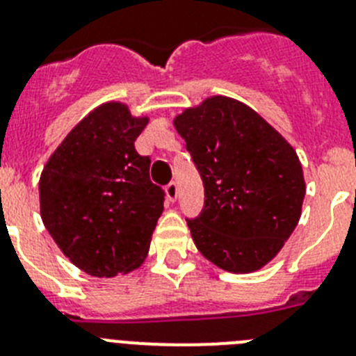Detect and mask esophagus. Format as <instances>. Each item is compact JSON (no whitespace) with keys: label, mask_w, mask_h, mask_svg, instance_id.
I'll return each instance as SVG.
<instances>
[{"label":"esophagus","mask_w":356,"mask_h":356,"mask_svg":"<svg viewBox=\"0 0 356 356\" xmlns=\"http://www.w3.org/2000/svg\"><path fill=\"white\" fill-rule=\"evenodd\" d=\"M165 194H168L169 201H176V197H178V185H176V181H171L165 187Z\"/></svg>","instance_id":"obj_1"}]
</instances>
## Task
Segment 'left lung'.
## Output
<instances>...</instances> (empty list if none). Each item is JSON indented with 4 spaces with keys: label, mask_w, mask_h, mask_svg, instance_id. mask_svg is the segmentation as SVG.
<instances>
[{
    "label": "left lung",
    "mask_w": 356,
    "mask_h": 356,
    "mask_svg": "<svg viewBox=\"0 0 356 356\" xmlns=\"http://www.w3.org/2000/svg\"><path fill=\"white\" fill-rule=\"evenodd\" d=\"M205 185V209L187 221L207 260L246 275L271 262L300 222L303 168L294 147L251 106L210 96L172 119Z\"/></svg>",
    "instance_id": "left-lung-1"
}]
</instances>
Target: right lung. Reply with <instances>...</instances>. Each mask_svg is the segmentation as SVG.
Returning a JSON list of instances; mask_svg holds the SVG:
<instances>
[{
	"label": "right lung",
	"mask_w": 356,
	"mask_h": 356,
	"mask_svg": "<svg viewBox=\"0 0 356 356\" xmlns=\"http://www.w3.org/2000/svg\"><path fill=\"white\" fill-rule=\"evenodd\" d=\"M147 122L127 103H103L65 135L40 172L44 226L62 253L96 278L139 269L163 212L149 156L134 146Z\"/></svg>",
	"instance_id": "right-lung-1"
}]
</instances>
